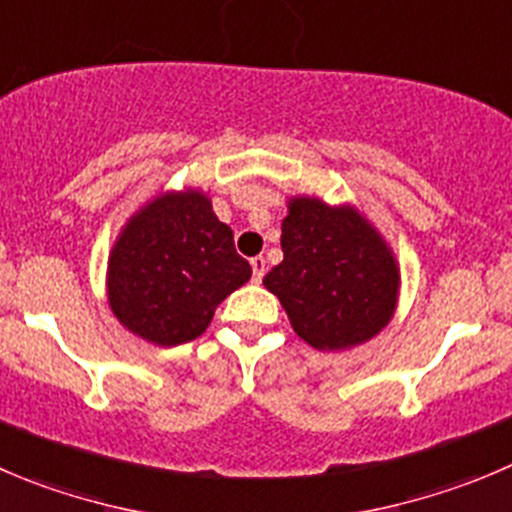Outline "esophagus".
I'll return each mask as SVG.
<instances>
[{
  "label": "esophagus",
  "instance_id": "34e87169",
  "mask_svg": "<svg viewBox=\"0 0 512 512\" xmlns=\"http://www.w3.org/2000/svg\"><path fill=\"white\" fill-rule=\"evenodd\" d=\"M251 269H253V281L259 284V281L264 279V274H266V259H264V256H253Z\"/></svg>",
  "mask_w": 512,
  "mask_h": 512
}]
</instances>
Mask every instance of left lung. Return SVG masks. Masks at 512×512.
<instances>
[{
	"label": "left lung",
	"mask_w": 512,
	"mask_h": 512,
	"mask_svg": "<svg viewBox=\"0 0 512 512\" xmlns=\"http://www.w3.org/2000/svg\"><path fill=\"white\" fill-rule=\"evenodd\" d=\"M281 248L284 261L264 276V286L279 296L294 332L309 347H359L392 321L399 264L357 206L289 198Z\"/></svg>",
	"instance_id": "obj_1"
}]
</instances>
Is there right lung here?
I'll return each mask as SVG.
<instances>
[{
  "label": "right lung",
  "instance_id": "obj_1",
  "mask_svg": "<svg viewBox=\"0 0 512 512\" xmlns=\"http://www.w3.org/2000/svg\"><path fill=\"white\" fill-rule=\"evenodd\" d=\"M251 279V266L198 188L165 191L128 218L107 256L115 319L155 347L201 337L216 306Z\"/></svg>",
  "mask_w": 512,
  "mask_h": 512
}]
</instances>
